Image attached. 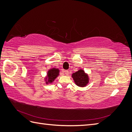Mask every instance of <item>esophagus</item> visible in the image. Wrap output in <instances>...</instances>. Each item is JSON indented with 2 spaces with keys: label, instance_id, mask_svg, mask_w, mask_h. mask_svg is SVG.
<instances>
[{
  "label": "esophagus",
  "instance_id": "obj_1",
  "mask_svg": "<svg viewBox=\"0 0 132 132\" xmlns=\"http://www.w3.org/2000/svg\"><path fill=\"white\" fill-rule=\"evenodd\" d=\"M63 72L65 73L66 75H69V72L68 70H64V71H63Z\"/></svg>",
  "mask_w": 132,
  "mask_h": 132
}]
</instances>
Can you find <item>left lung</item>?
I'll use <instances>...</instances> for the list:
<instances>
[{"label": "left lung", "mask_w": 132, "mask_h": 132, "mask_svg": "<svg viewBox=\"0 0 132 132\" xmlns=\"http://www.w3.org/2000/svg\"><path fill=\"white\" fill-rule=\"evenodd\" d=\"M72 77L75 84L79 87L86 86L89 82L88 76L82 70H79L76 72L73 73Z\"/></svg>", "instance_id": "1"}]
</instances>
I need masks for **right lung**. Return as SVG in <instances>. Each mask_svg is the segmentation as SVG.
I'll return each instance as SVG.
<instances>
[{
	"label": "right lung",
	"mask_w": 132,
	"mask_h": 132,
	"mask_svg": "<svg viewBox=\"0 0 132 132\" xmlns=\"http://www.w3.org/2000/svg\"><path fill=\"white\" fill-rule=\"evenodd\" d=\"M59 70L58 69L53 68L49 70L48 72L47 78H46L47 79V81L46 82H47V84H48V82L51 83V82H53L54 80V79H56L58 76V75H59Z\"/></svg>",
	"instance_id": "right-lung-1"
}]
</instances>
